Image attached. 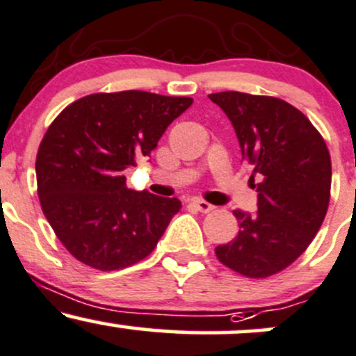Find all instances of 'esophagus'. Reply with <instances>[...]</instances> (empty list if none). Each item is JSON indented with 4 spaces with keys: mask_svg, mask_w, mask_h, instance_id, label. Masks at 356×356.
Listing matches in <instances>:
<instances>
[{
    "mask_svg": "<svg viewBox=\"0 0 356 356\" xmlns=\"http://www.w3.org/2000/svg\"><path fill=\"white\" fill-rule=\"evenodd\" d=\"M192 206L197 207V211L204 212V214H207V212H211V211L216 209V206H212V204L202 201V199H194V201H192Z\"/></svg>",
    "mask_w": 356,
    "mask_h": 356,
    "instance_id": "1",
    "label": "esophagus"
}]
</instances>
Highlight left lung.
Listing matches in <instances>:
<instances>
[{"label": "left lung", "instance_id": "obj_1", "mask_svg": "<svg viewBox=\"0 0 356 356\" xmlns=\"http://www.w3.org/2000/svg\"><path fill=\"white\" fill-rule=\"evenodd\" d=\"M209 99L234 127L257 191V212L234 211L238 236L216 248V256L243 276L276 275L303 254L328 211V147L305 113L288 102L243 92L211 93Z\"/></svg>", "mask_w": 356, "mask_h": 356}]
</instances>
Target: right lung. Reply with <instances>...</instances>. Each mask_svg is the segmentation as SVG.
Here are the masks:
<instances>
[{"mask_svg": "<svg viewBox=\"0 0 356 356\" xmlns=\"http://www.w3.org/2000/svg\"><path fill=\"white\" fill-rule=\"evenodd\" d=\"M189 97L125 90L73 102L48 127L36 182L44 218L73 257L100 271L138 263L157 246L179 199L127 187L124 170L150 157Z\"/></svg>", "mask_w": 356, "mask_h": 356, "instance_id": "1", "label": "right lung"}]
</instances>
